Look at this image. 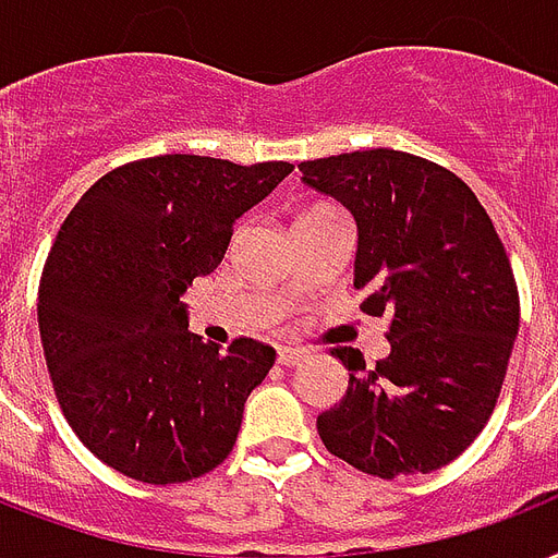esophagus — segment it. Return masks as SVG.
<instances>
[{
  "label": "esophagus",
  "instance_id": "1",
  "mask_svg": "<svg viewBox=\"0 0 558 558\" xmlns=\"http://www.w3.org/2000/svg\"><path fill=\"white\" fill-rule=\"evenodd\" d=\"M276 357H279V364H282V366H293V364H300L302 357H305V352H302V349L279 347V352H276Z\"/></svg>",
  "mask_w": 558,
  "mask_h": 558
}]
</instances>
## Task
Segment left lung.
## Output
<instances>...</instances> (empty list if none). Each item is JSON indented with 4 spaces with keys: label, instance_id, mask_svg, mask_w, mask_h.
Segmentation results:
<instances>
[{
    "label": "left lung",
    "instance_id": "left-lung-1",
    "mask_svg": "<svg viewBox=\"0 0 558 558\" xmlns=\"http://www.w3.org/2000/svg\"><path fill=\"white\" fill-rule=\"evenodd\" d=\"M300 171L355 215L361 311L390 317V355L373 369L331 349L349 387L317 416L319 439L384 481L436 472L477 439L507 378L521 319L507 250L477 194L430 159L373 148Z\"/></svg>",
    "mask_w": 558,
    "mask_h": 558
}]
</instances>
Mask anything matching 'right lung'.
<instances>
[{
    "mask_svg": "<svg viewBox=\"0 0 558 558\" xmlns=\"http://www.w3.org/2000/svg\"><path fill=\"white\" fill-rule=\"evenodd\" d=\"M291 171L194 154L136 159L89 185L60 223L40 276V340L60 410L101 463L168 486L230 457L276 352L253 338L227 352L203 343L180 296Z\"/></svg>",
    "mask_w": 558,
    "mask_h": 558,
    "instance_id": "obj_1",
    "label": "right lung"
}]
</instances>
